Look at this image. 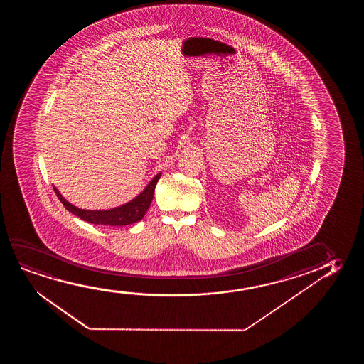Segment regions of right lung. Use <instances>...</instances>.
<instances>
[{
	"mask_svg": "<svg viewBox=\"0 0 364 364\" xmlns=\"http://www.w3.org/2000/svg\"><path fill=\"white\" fill-rule=\"evenodd\" d=\"M160 176L161 173L155 175L154 178L150 180L149 184L145 186V189L138 196H135L134 199L130 200L129 203L109 210L80 209L75 205L70 204V201H67L55 186H53V189L65 209L87 223L95 225H109V226H125V225L135 224L144 218L145 213L148 211L151 204L155 186Z\"/></svg>",
	"mask_w": 364,
	"mask_h": 364,
	"instance_id": "right-lung-1",
	"label": "right lung"
}]
</instances>
